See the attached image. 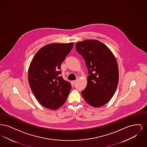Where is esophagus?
<instances>
[{
  "instance_id": "1",
  "label": "esophagus",
  "mask_w": 147,
  "mask_h": 147,
  "mask_svg": "<svg viewBox=\"0 0 147 147\" xmlns=\"http://www.w3.org/2000/svg\"><path fill=\"white\" fill-rule=\"evenodd\" d=\"M77 80H73V81H71V84L72 85H74V84H76V83H77Z\"/></svg>"
}]
</instances>
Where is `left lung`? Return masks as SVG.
<instances>
[{
  "instance_id": "obj_1",
  "label": "left lung",
  "mask_w": 147,
  "mask_h": 147,
  "mask_svg": "<svg viewBox=\"0 0 147 147\" xmlns=\"http://www.w3.org/2000/svg\"><path fill=\"white\" fill-rule=\"evenodd\" d=\"M76 47L84 58L89 74L82 95L89 105L101 107L111 99L117 87L119 71L116 58L105 44L96 40L77 42Z\"/></svg>"
}]
</instances>
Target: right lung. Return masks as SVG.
I'll list each match as a JSON object with an SVG mask.
<instances>
[{"mask_svg": "<svg viewBox=\"0 0 147 147\" xmlns=\"http://www.w3.org/2000/svg\"><path fill=\"white\" fill-rule=\"evenodd\" d=\"M73 45V42L48 44L38 51L30 64V87L37 101L46 108L58 109L68 96L71 84L60 76V69Z\"/></svg>", "mask_w": 147, "mask_h": 147, "instance_id": "add662e5", "label": "right lung"}]
</instances>
